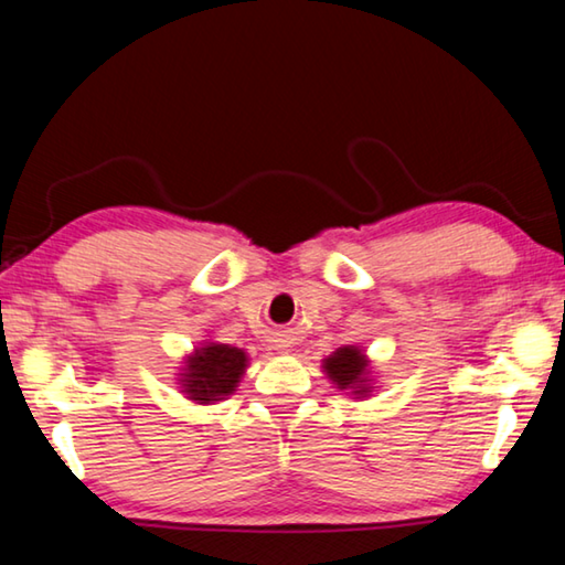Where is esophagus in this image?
<instances>
[{"label": "esophagus", "instance_id": "obj_1", "mask_svg": "<svg viewBox=\"0 0 565 565\" xmlns=\"http://www.w3.org/2000/svg\"><path fill=\"white\" fill-rule=\"evenodd\" d=\"M274 349L279 353H289V351H294V339L289 337V333H279V337L274 339Z\"/></svg>", "mask_w": 565, "mask_h": 565}]
</instances>
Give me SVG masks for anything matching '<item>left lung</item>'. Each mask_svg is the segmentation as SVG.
I'll return each mask as SVG.
<instances>
[{"label": "left lung", "mask_w": 565, "mask_h": 565, "mask_svg": "<svg viewBox=\"0 0 565 565\" xmlns=\"http://www.w3.org/2000/svg\"><path fill=\"white\" fill-rule=\"evenodd\" d=\"M321 371L327 374L333 388H339L349 398L366 401L379 388L374 361H371L363 347H339L327 359H321Z\"/></svg>", "instance_id": "1"}]
</instances>
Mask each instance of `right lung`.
<instances>
[{
    "instance_id": "obj_1",
    "label": "right lung",
    "mask_w": 565,
    "mask_h": 565,
    "mask_svg": "<svg viewBox=\"0 0 565 565\" xmlns=\"http://www.w3.org/2000/svg\"><path fill=\"white\" fill-rule=\"evenodd\" d=\"M248 369V353L232 343L214 339L199 341L184 353L177 371V388L191 404H222L242 384Z\"/></svg>"
}]
</instances>
